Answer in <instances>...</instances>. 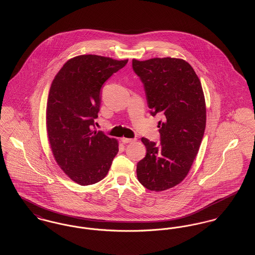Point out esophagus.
Masks as SVG:
<instances>
[{
    "mask_svg": "<svg viewBox=\"0 0 255 255\" xmlns=\"http://www.w3.org/2000/svg\"><path fill=\"white\" fill-rule=\"evenodd\" d=\"M122 142L124 143V144H128V143H131V142H133L134 139H130V138H126V137H123L121 139Z\"/></svg>",
    "mask_w": 255,
    "mask_h": 255,
    "instance_id": "1",
    "label": "esophagus"
}]
</instances>
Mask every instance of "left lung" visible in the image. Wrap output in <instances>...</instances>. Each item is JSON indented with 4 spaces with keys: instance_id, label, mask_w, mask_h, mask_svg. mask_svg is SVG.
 <instances>
[{
    "instance_id": "left-lung-1",
    "label": "left lung",
    "mask_w": 255,
    "mask_h": 255,
    "mask_svg": "<svg viewBox=\"0 0 255 255\" xmlns=\"http://www.w3.org/2000/svg\"><path fill=\"white\" fill-rule=\"evenodd\" d=\"M132 68L144 83L150 114L163 117L160 144L141 139L147 154L137 163V178L144 187L160 192L179 184L196 158L206 125L204 94L196 72L183 59H132Z\"/></svg>"
}]
</instances>
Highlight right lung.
<instances>
[{"label": "right lung", "instance_id": "obj_1", "mask_svg": "<svg viewBox=\"0 0 255 255\" xmlns=\"http://www.w3.org/2000/svg\"><path fill=\"white\" fill-rule=\"evenodd\" d=\"M128 61L78 55L68 60L52 82L46 108L50 146L60 169L82 186L104 179L118 153V141L93 127L103 84Z\"/></svg>", "mask_w": 255, "mask_h": 255}]
</instances>
